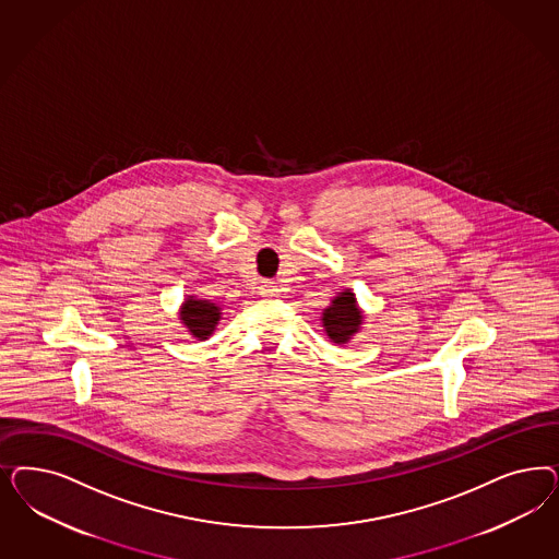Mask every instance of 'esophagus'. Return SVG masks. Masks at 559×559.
<instances>
[{
  "mask_svg": "<svg viewBox=\"0 0 559 559\" xmlns=\"http://www.w3.org/2000/svg\"><path fill=\"white\" fill-rule=\"evenodd\" d=\"M259 294H261V296H275V294H277V284H275V282H271V280H267V282H261V286H259Z\"/></svg>",
  "mask_w": 559,
  "mask_h": 559,
  "instance_id": "1",
  "label": "esophagus"
}]
</instances>
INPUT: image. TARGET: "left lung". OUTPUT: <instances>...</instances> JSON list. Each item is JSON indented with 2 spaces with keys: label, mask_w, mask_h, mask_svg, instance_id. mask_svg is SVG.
<instances>
[{
  "label": "left lung",
  "mask_w": 559,
  "mask_h": 559,
  "mask_svg": "<svg viewBox=\"0 0 559 559\" xmlns=\"http://www.w3.org/2000/svg\"><path fill=\"white\" fill-rule=\"evenodd\" d=\"M324 333L333 343H347L360 331L364 314H361L356 294L352 289L340 292L331 305L323 310Z\"/></svg>",
  "instance_id": "left-lung-1"
}]
</instances>
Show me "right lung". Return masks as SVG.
I'll return each mask as SVG.
<instances>
[{
	"label": "right lung",
	"instance_id": "obj_1",
	"mask_svg": "<svg viewBox=\"0 0 559 559\" xmlns=\"http://www.w3.org/2000/svg\"><path fill=\"white\" fill-rule=\"evenodd\" d=\"M219 314H222L219 307H216L214 302L201 300L195 296H189L182 302L179 312L180 323L185 324L189 329V333L199 342L207 340L214 333L217 321H219Z\"/></svg>",
	"mask_w": 559,
	"mask_h": 559
}]
</instances>
